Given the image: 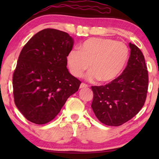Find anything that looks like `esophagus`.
<instances>
[{
    "label": "esophagus",
    "instance_id": "1",
    "mask_svg": "<svg viewBox=\"0 0 159 159\" xmlns=\"http://www.w3.org/2000/svg\"><path fill=\"white\" fill-rule=\"evenodd\" d=\"M88 84H84V83H81V84H80V89L86 88H88Z\"/></svg>",
    "mask_w": 159,
    "mask_h": 159
}]
</instances>
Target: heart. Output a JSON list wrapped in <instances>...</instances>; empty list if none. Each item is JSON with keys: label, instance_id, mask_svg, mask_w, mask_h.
Here are the masks:
<instances>
[{"label": "heart", "instance_id": "heart-1", "mask_svg": "<svg viewBox=\"0 0 159 159\" xmlns=\"http://www.w3.org/2000/svg\"><path fill=\"white\" fill-rule=\"evenodd\" d=\"M129 58V49L124 43L109 38H90L80 45V51L69 52L66 62L75 77H81L90 67L88 80L109 83L121 75Z\"/></svg>", "mask_w": 159, "mask_h": 159}]
</instances>
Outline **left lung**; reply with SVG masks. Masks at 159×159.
Segmentation results:
<instances>
[{"label":"left lung","instance_id":"1","mask_svg":"<svg viewBox=\"0 0 159 159\" xmlns=\"http://www.w3.org/2000/svg\"><path fill=\"white\" fill-rule=\"evenodd\" d=\"M127 66L119 77L106 85L92 86L91 107L98 120L108 126H120L140 111L146 98L148 75L144 56L129 43Z\"/></svg>","mask_w":159,"mask_h":159}]
</instances>
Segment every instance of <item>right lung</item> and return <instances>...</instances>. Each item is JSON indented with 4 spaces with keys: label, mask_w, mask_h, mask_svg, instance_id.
<instances>
[{
    "label": "right lung",
    "mask_w": 159,
    "mask_h": 159,
    "mask_svg": "<svg viewBox=\"0 0 159 159\" xmlns=\"http://www.w3.org/2000/svg\"><path fill=\"white\" fill-rule=\"evenodd\" d=\"M74 40L66 32L45 29L21 50L13 75L14 102L27 120L51 121L81 82L69 72L66 57Z\"/></svg>",
    "instance_id": "right-lung-1"
}]
</instances>
